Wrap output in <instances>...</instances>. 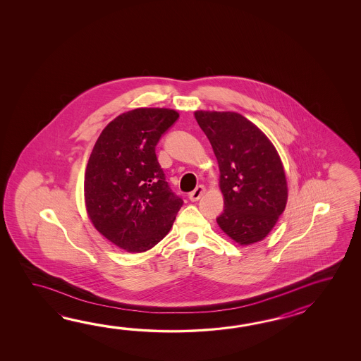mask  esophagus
<instances>
[{"instance_id":"1","label":"esophagus","mask_w":361,"mask_h":361,"mask_svg":"<svg viewBox=\"0 0 361 361\" xmlns=\"http://www.w3.org/2000/svg\"><path fill=\"white\" fill-rule=\"evenodd\" d=\"M204 193H205V187H204V185H197V187L190 193L188 199L191 200L192 202L199 201L200 197H201Z\"/></svg>"}]
</instances>
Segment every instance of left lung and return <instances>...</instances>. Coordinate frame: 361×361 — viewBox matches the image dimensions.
Listing matches in <instances>:
<instances>
[{
  "label": "left lung",
  "mask_w": 361,
  "mask_h": 361,
  "mask_svg": "<svg viewBox=\"0 0 361 361\" xmlns=\"http://www.w3.org/2000/svg\"><path fill=\"white\" fill-rule=\"evenodd\" d=\"M219 166L224 210L221 230L238 245L259 243L275 227L288 202L284 165L263 131L238 112L196 111Z\"/></svg>",
  "instance_id": "left-lung-1"
}]
</instances>
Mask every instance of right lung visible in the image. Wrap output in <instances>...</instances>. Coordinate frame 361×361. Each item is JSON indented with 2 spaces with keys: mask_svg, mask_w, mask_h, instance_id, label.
Masks as SVG:
<instances>
[{
  "mask_svg": "<svg viewBox=\"0 0 361 361\" xmlns=\"http://www.w3.org/2000/svg\"><path fill=\"white\" fill-rule=\"evenodd\" d=\"M179 114L137 108L100 133L85 170L86 213L99 232L128 253H145L169 233L183 200L165 182L154 147Z\"/></svg>",
  "mask_w": 361,
  "mask_h": 361,
  "instance_id": "obj_1",
  "label": "right lung"
}]
</instances>
